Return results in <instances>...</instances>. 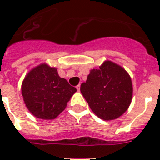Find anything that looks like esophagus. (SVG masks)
<instances>
[{
    "instance_id": "esophagus-1",
    "label": "esophagus",
    "mask_w": 160,
    "mask_h": 160,
    "mask_svg": "<svg viewBox=\"0 0 160 160\" xmlns=\"http://www.w3.org/2000/svg\"><path fill=\"white\" fill-rule=\"evenodd\" d=\"M76 88L78 89V91H79V90H80V85H79V84H78V86L76 87Z\"/></svg>"
}]
</instances>
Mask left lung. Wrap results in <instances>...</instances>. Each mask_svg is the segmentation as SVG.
<instances>
[{
    "mask_svg": "<svg viewBox=\"0 0 160 160\" xmlns=\"http://www.w3.org/2000/svg\"><path fill=\"white\" fill-rule=\"evenodd\" d=\"M80 90L92 111L108 121L123 114L133 97L129 74L118 64L108 60L98 69H92Z\"/></svg>",
    "mask_w": 160,
    "mask_h": 160,
    "instance_id": "obj_1",
    "label": "left lung"
}]
</instances>
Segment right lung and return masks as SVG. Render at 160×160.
Masks as SVG:
<instances>
[{"label": "right lung", "mask_w": 160, "mask_h": 160, "mask_svg": "<svg viewBox=\"0 0 160 160\" xmlns=\"http://www.w3.org/2000/svg\"><path fill=\"white\" fill-rule=\"evenodd\" d=\"M77 92L58 69L42 63L26 75L22 83V95L27 109L38 118L54 119L65 109Z\"/></svg>", "instance_id": "1"}]
</instances>
